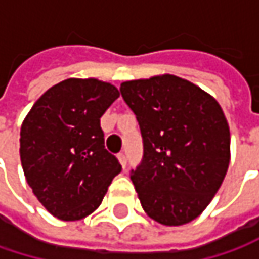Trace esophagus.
I'll return each instance as SVG.
<instances>
[{
	"label": "esophagus",
	"instance_id": "34e87169",
	"mask_svg": "<svg viewBox=\"0 0 259 259\" xmlns=\"http://www.w3.org/2000/svg\"><path fill=\"white\" fill-rule=\"evenodd\" d=\"M118 160H120L121 166H123V168H126V165H127V157H126V154H124V153H118Z\"/></svg>",
	"mask_w": 259,
	"mask_h": 259
}]
</instances>
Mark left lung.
Segmentation results:
<instances>
[{"label":"left lung","mask_w":259,"mask_h":259,"mask_svg":"<svg viewBox=\"0 0 259 259\" xmlns=\"http://www.w3.org/2000/svg\"><path fill=\"white\" fill-rule=\"evenodd\" d=\"M136 115L141 163L130 171L145 213L177 227L198 218L219 190L230 165V127L219 103L174 75L123 82Z\"/></svg>","instance_id":"obj_1"}]
</instances>
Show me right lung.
Instances as JSON below:
<instances>
[{"label":"right lung","instance_id":"right-lung-1","mask_svg":"<svg viewBox=\"0 0 259 259\" xmlns=\"http://www.w3.org/2000/svg\"><path fill=\"white\" fill-rule=\"evenodd\" d=\"M118 96L114 85L97 79H66L49 88L24 120L26 183L55 218L78 221L93 213L121 172L100 127V117Z\"/></svg>","mask_w":259,"mask_h":259}]
</instances>
